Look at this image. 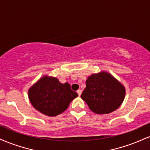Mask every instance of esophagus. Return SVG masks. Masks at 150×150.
Here are the masks:
<instances>
[{
  "label": "esophagus",
  "instance_id": "esophagus-1",
  "mask_svg": "<svg viewBox=\"0 0 150 150\" xmlns=\"http://www.w3.org/2000/svg\"><path fill=\"white\" fill-rule=\"evenodd\" d=\"M77 93H78V96H80L81 95V93H82V90H80V89L77 90Z\"/></svg>",
  "mask_w": 150,
  "mask_h": 150
}]
</instances>
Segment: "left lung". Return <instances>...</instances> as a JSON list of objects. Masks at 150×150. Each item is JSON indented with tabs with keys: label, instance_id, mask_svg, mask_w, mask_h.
I'll list each match as a JSON object with an SVG mask.
<instances>
[{
	"label": "left lung",
	"instance_id": "obj_1",
	"mask_svg": "<svg viewBox=\"0 0 150 150\" xmlns=\"http://www.w3.org/2000/svg\"><path fill=\"white\" fill-rule=\"evenodd\" d=\"M125 94V87L122 83L108 72L100 71L88 77L81 98L93 112L105 115L118 109Z\"/></svg>",
	"mask_w": 150,
	"mask_h": 150
}]
</instances>
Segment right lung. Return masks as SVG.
<instances>
[{"instance_id":"obj_1","label":"right lung","mask_w":150,"mask_h":150,"mask_svg":"<svg viewBox=\"0 0 150 150\" xmlns=\"http://www.w3.org/2000/svg\"><path fill=\"white\" fill-rule=\"evenodd\" d=\"M28 98L33 108L42 114L55 117L67 109L78 94L68 82L62 84L57 77L43 75L29 88Z\"/></svg>"}]
</instances>
